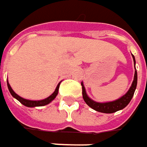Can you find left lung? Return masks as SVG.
<instances>
[{"instance_id": "left-lung-1", "label": "left lung", "mask_w": 147, "mask_h": 147, "mask_svg": "<svg viewBox=\"0 0 147 147\" xmlns=\"http://www.w3.org/2000/svg\"><path fill=\"white\" fill-rule=\"evenodd\" d=\"M133 55V61H134V67H135V57ZM136 69V68H135ZM137 83H138V73L137 70H135V74H134V78H133V83L131 85V87L129 88V90L127 92V93L123 95L122 97H120L118 100H115L114 101H110V102H105V103H100V102H96L94 101L93 100L90 98L87 95L86 90L84 88V85L82 82V97L84 101L86 102V104L88 105V106H90L92 109L96 110L98 112H101V113H105V114H111V113H115L118 110H123L124 107H126L128 103L130 102V100L133 98V95H134V92L137 88Z\"/></svg>"}]
</instances>
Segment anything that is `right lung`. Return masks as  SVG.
<instances>
[{
	"label": "right lung",
	"mask_w": 147,
	"mask_h": 147,
	"mask_svg": "<svg viewBox=\"0 0 147 147\" xmlns=\"http://www.w3.org/2000/svg\"><path fill=\"white\" fill-rule=\"evenodd\" d=\"M59 84H60V82H59V84L57 85V87H56V88H55V92H54L53 93L51 94L50 96H48L47 98L44 99V100H27V99L23 98V97L20 96L19 95H17V94L15 93L14 91H13V89L11 88L10 85L9 84L8 81H7V86H8L9 91L10 94L12 95V96H13V97H14L15 99H17V100L20 101V103H21V104H23L24 105H25V106H28V107L43 106V105H48L49 103H51V102L56 97V96H57V94H58V92H59Z\"/></svg>",
	"instance_id": "1"
}]
</instances>
